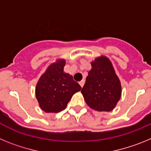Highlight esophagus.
<instances>
[{
  "label": "esophagus",
  "instance_id": "1",
  "mask_svg": "<svg viewBox=\"0 0 151 151\" xmlns=\"http://www.w3.org/2000/svg\"><path fill=\"white\" fill-rule=\"evenodd\" d=\"M84 84H85V81L84 80H82V81H80L79 82V85H81V87H83L84 86Z\"/></svg>",
  "mask_w": 151,
  "mask_h": 151
}]
</instances>
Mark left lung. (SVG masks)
Returning <instances> with one entry per match:
<instances>
[{
  "label": "left lung",
  "mask_w": 151,
  "mask_h": 151,
  "mask_svg": "<svg viewBox=\"0 0 151 151\" xmlns=\"http://www.w3.org/2000/svg\"><path fill=\"white\" fill-rule=\"evenodd\" d=\"M91 66L81 92L91 108L97 111H111L120 99L119 79L106 57L97 58Z\"/></svg>",
  "instance_id": "8db88e82"
}]
</instances>
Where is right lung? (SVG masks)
<instances>
[{"label": "right lung", "mask_w": 151, "mask_h": 151, "mask_svg": "<svg viewBox=\"0 0 151 151\" xmlns=\"http://www.w3.org/2000/svg\"><path fill=\"white\" fill-rule=\"evenodd\" d=\"M66 61L51 64L40 78L35 94L41 108L46 113H59L67 106L75 93L82 87L73 76L63 72Z\"/></svg>", "instance_id": "add662e5"}]
</instances>
